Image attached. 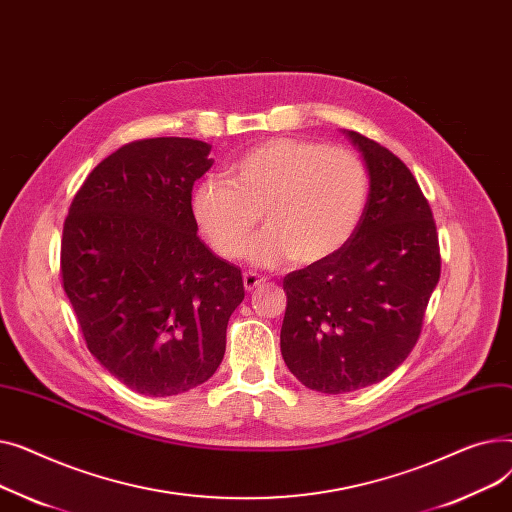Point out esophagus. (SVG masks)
<instances>
[{
	"label": "esophagus",
	"mask_w": 512,
	"mask_h": 512,
	"mask_svg": "<svg viewBox=\"0 0 512 512\" xmlns=\"http://www.w3.org/2000/svg\"><path fill=\"white\" fill-rule=\"evenodd\" d=\"M263 282H265V278L259 276V274H255V272H245V276H242V284H245V290H247V292L255 290V288L261 286Z\"/></svg>",
	"instance_id": "1"
}]
</instances>
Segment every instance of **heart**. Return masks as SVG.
Listing matches in <instances>:
<instances>
[{
  "mask_svg": "<svg viewBox=\"0 0 512 512\" xmlns=\"http://www.w3.org/2000/svg\"><path fill=\"white\" fill-rule=\"evenodd\" d=\"M367 201L361 159L342 147L303 139H272L247 151L228 182H203L193 218L211 249L238 259L257 230L270 228L251 249L257 263L290 257L311 265L334 255L353 236Z\"/></svg>",
  "mask_w": 512,
  "mask_h": 512,
  "instance_id": "1",
  "label": "heart"
}]
</instances>
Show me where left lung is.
<instances>
[{"instance_id": "left-lung-1", "label": "left lung", "mask_w": 512, "mask_h": 512, "mask_svg": "<svg viewBox=\"0 0 512 512\" xmlns=\"http://www.w3.org/2000/svg\"><path fill=\"white\" fill-rule=\"evenodd\" d=\"M344 134L369 172L359 226L334 255L284 278V363L324 394L388 378L417 344L440 280L436 222L415 176L380 143Z\"/></svg>"}]
</instances>
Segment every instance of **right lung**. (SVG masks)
Instances as JSON below:
<instances>
[{
	"label": "right lung",
	"instance_id": "right-lung-1",
	"mask_svg": "<svg viewBox=\"0 0 512 512\" xmlns=\"http://www.w3.org/2000/svg\"><path fill=\"white\" fill-rule=\"evenodd\" d=\"M209 151L180 137L128 143L87 176L64 222L62 284L87 348L145 396L207 382L245 299L240 267L197 236L191 193Z\"/></svg>",
	"mask_w": 512,
	"mask_h": 512
}]
</instances>
